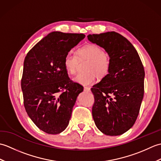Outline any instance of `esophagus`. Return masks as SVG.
I'll list each match as a JSON object with an SVG mask.
<instances>
[{"label":"esophagus","mask_w":161,"mask_h":161,"mask_svg":"<svg viewBox=\"0 0 161 161\" xmlns=\"http://www.w3.org/2000/svg\"><path fill=\"white\" fill-rule=\"evenodd\" d=\"M84 91H88V92H90L91 91V88L88 86H84Z\"/></svg>","instance_id":"34e87169"}]
</instances>
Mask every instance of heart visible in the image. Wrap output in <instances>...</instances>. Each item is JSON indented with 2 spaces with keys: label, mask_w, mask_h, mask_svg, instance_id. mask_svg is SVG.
Masks as SVG:
<instances>
[{
  "label": "heart",
  "mask_w": 161,
  "mask_h": 161,
  "mask_svg": "<svg viewBox=\"0 0 161 161\" xmlns=\"http://www.w3.org/2000/svg\"><path fill=\"white\" fill-rule=\"evenodd\" d=\"M77 54L68 53L64 58V67L68 74L73 75L76 71L79 59H89L86 66L88 72L79 73L73 78L75 82L81 85H90L96 79V73L102 77L108 73L110 67V58L108 54L103 52L102 47L94 43H88L78 48Z\"/></svg>",
  "instance_id": "1"
}]
</instances>
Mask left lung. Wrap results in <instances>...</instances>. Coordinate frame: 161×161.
Wrapping results in <instances>:
<instances>
[{"label": "left lung", "instance_id": "1", "mask_svg": "<svg viewBox=\"0 0 161 161\" xmlns=\"http://www.w3.org/2000/svg\"><path fill=\"white\" fill-rule=\"evenodd\" d=\"M87 37L110 58L108 74L91 88L95 124L105 135H121L138 118L144 96V67L135 47L119 34L108 32Z\"/></svg>", "mask_w": 161, "mask_h": 161}]
</instances>
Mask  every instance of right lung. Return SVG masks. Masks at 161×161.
I'll return each mask as SVG.
<instances>
[{"label": "right lung", "mask_w": 161, "mask_h": 161, "mask_svg": "<svg viewBox=\"0 0 161 161\" xmlns=\"http://www.w3.org/2000/svg\"><path fill=\"white\" fill-rule=\"evenodd\" d=\"M84 37V34L53 32L37 43L24 60V107L37 127L49 134L66 129L78 95L84 90L68 77L64 58Z\"/></svg>", "instance_id": "obj_1"}]
</instances>
